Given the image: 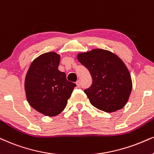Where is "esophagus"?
<instances>
[{
    "label": "esophagus",
    "instance_id": "34e87169",
    "mask_svg": "<svg viewBox=\"0 0 154 154\" xmlns=\"http://www.w3.org/2000/svg\"><path fill=\"white\" fill-rule=\"evenodd\" d=\"M76 86H78V87H80L81 86V81L80 80H79V81H76Z\"/></svg>",
    "mask_w": 154,
    "mask_h": 154
}]
</instances>
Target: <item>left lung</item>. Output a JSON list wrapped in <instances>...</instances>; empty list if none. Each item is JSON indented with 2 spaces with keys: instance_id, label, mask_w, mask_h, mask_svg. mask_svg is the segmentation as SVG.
<instances>
[{
  "instance_id": "1",
  "label": "left lung",
  "mask_w": 154,
  "mask_h": 154,
  "mask_svg": "<svg viewBox=\"0 0 154 154\" xmlns=\"http://www.w3.org/2000/svg\"><path fill=\"white\" fill-rule=\"evenodd\" d=\"M79 61L90 71L93 83L84 91L96 109L112 113L123 109L132 90L130 72L114 53L96 48L77 55Z\"/></svg>"
}]
</instances>
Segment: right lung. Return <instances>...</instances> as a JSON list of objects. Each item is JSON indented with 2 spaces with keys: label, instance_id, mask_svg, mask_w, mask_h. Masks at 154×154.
<instances>
[{
  "label": "right lung",
  "instance_id": "obj_1",
  "mask_svg": "<svg viewBox=\"0 0 154 154\" xmlns=\"http://www.w3.org/2000/svg\"><path fill=\"white\" fill-rule=\"evenodd\" d=\"M60 56L55 52L41 54L29 66L24 87L33 109L47 116L58 115L65 109L75 84L58 70Z\"/></svg>",
  "mask_w": 154,
  "mask_h": 154
}]
</instances>
